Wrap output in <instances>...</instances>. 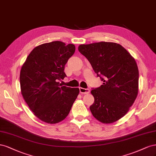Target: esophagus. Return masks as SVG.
<instances>
[{
	"mask_svg": "<svg viewBox=\"0 0 156 156\" xmlns=\"http://www.w3.org/2000/svg\"><path fill=\"white\" fill-rule=\"evenodd\" d=\"M79 90H80V92L81 93H83V94H87V93H90V90H89V89L79 87Z\"/></svg>",
	"mask_w": 156,
	"mask_h": 156,
	"instance_id": "esophagus-1",
	"label": "esophagus"
}]
</instances>
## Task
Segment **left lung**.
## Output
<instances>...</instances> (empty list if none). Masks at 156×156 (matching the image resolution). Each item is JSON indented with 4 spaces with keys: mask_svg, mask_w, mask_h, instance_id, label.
<instances>
[{
    "mask_svg": "<svg viewBox=\"0 0 156 156\" xmlns=\"http://www.w3.org/2000/svg\"><path fill=\"white\" fill-rule=\"evenodd\" d=\"M78 51L103 82L91 91L95 99L90 107L93 115L103 123L118 121L127 114L139 91V69L135 59L114 42L81 44Z\"/></svg>",
    "mask_w": 156,
    "mask_h": 156,
    "instance_id": "obj_1",
    "label": "left lung"
}]
</instances>
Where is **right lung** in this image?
<instances>
[{"instance_id":"obj_1","label":"right lung","mask_w":156,"mask_h":156,"mask_svg":"<svg viewBox=\"0 0 156 156\" xmlns=\"http://www.w3.org/2000/svg\"><path fill=\"white\" fill-rule=\"evenodd\" d=\"M74 44L53 41L34 48L20 72L21 94L34 115L48 123H57L70 112L78 88L62 86L65 65L75 51Z\"/></svg>"}]
</instances>
